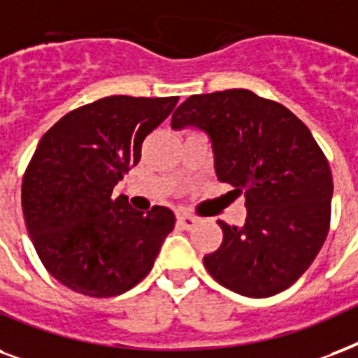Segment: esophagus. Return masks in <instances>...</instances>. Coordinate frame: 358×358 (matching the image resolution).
Wrapping results in <instances>:
<instances>
[{"label": "esophagus", "instance_id": "obj_1", "mask_svg": "<svg viewBox=\"0 0 358 358\" xmlns=\"http://www.w3.org/2000/svg\"><path fill=\"white\" fill-rule=\"evenodd\" d=\"M177 222L181 224L185 229H192L194 226L198 224V218L194 217V215H190V213H179V215H177Z\"/></svg>", "mask_w": 358, "mask_h": 358}]
</instances>
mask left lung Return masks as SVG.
I'll return each mask as SVG.
<instances>
[{"label":"left lung","mask_w":358,"mask_h":358,"mask_svg":"<svg viewBox=\"0 0 358 358\" xmlns=\"http://www.w3.org/2000/svg\"><path fill=\"white\" fill-rule=\"evenodd\" d=\"M213 140L222 182L245 192L243 228L218 220L224 239L203 257L218 284L245 297L284 292L312 265L331 228L332 176L317 141L293 112L248 90L192 95L171 117Z\"/></svg>","instance_id":"left-lung-1"}]
</instances>
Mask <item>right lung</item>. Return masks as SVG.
Listing matches in <instances>:
<instances>
[{
  "mask_svg": "<svg viewBox=\"0 0 358 358\" xmlns=\"http://www.w3.org/2000/svg\"><path fill=\"white\" fill-rule=\"evenodd\" d=\"M177 101L104 96L63 115L38 141L22 179V210L38 259L69 289L115 297L153 268L176 215L162 205L136 210L112 192Z\"/></svg>",
  "mask_w": 358,
  "mask_h": 358,
  "instance_id": "1",
  "label": "right lung"
}]
</instances>
